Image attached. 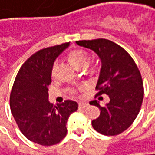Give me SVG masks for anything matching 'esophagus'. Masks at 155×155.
I'll use <instances>...</instances> for the list:
<instances>
[{
    "label": "esophagus",
    "instance_id": "esophagus-1",
    "mask_svg": "<svg viewBox=\"0 0 155 155\" xmlns=\"http://www.w3.org/2000/svg\"><path fill=\"white\" fill-rule=\"evenodd\" d=\"M87 105L88 104L87 103H83V102L82 103H80L79 104V109H84V108H86Z\"/></svg>",
    "mask_w": 155,
    "mask_h": 155
}]
</instances>
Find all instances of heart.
Wrapping results in <instances>:
<instances>
[{
    "label": "heart",
    "instance_id": "obj_1",
    "mask_svg": "<svg viewBox=\"0 0 155 155\" xmlns=\"http://www.w3.org/2000/svg\"><path fill=\"white\" fill-rule=\"evenodd\" d=\"M87 59H88V54L86 51L82 49H75L70 51L68 54V60L73 67L75 68H79L81 67H86L87 64ZM57 69V64H54L52 67L51 74L52 75L55 74Z\"/></svg>",
    "mask_w": 155,
    "mask_h": 155
}]
</instances>
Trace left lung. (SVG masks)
<instances>
[{
  "label": "left lung",
  "mask_w": 155,
  "mask_h": 155,
  "mask_svg": "<svg viewBox=\"0 0 155 155\" xmlns=\"http://www.w3.org/2000/svg\"><path fill=\"white\" fill-rule=\"evenodd\" d=\"M76 44L95 51L99 57L101 70L96 96L106 94L110 97L104 107L97 100L89 103L101 110L100 116L92 121V126L106 136L117 135L129 128L140 112L144 97L140 70L130 54L110 40L98 38Z\"/></svg>",
  "instance_id": "1"
}]
</instances>
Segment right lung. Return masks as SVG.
I'll use <instances>...</instances> for the list:
<instances>
[{"label":"right lung","instance_id":"right-lung-1","mask_svg":"<svg viewBox=\"0 0 155 155\" xmlns=\"http://www.w3.org/2000/svg\"><path fill=\"white\" fill-rule=\"evenodd\" d=\"M70 42L37 51L19 69L10 94V110L20 131L42 146L58 144L67 135L69 116L78 104L67 100L56 106L48 101L47 86L51 82L54 61Z\"/></svg>","mask_w":155,"mask_h":155}]
</instances>
